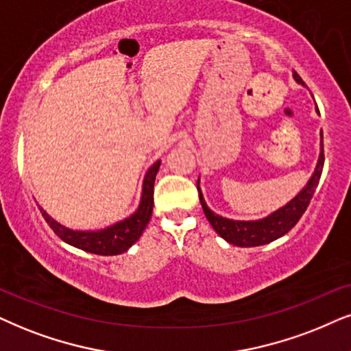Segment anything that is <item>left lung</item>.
Returning a JSON list of instances; mask_svg holds the SVG:
<instances>
[{
	"instance_id": "1",
	"label": "left lung",
	"mask_w": 351,
	"mask_h": 351,
	"mask_svg": "<svg viewBox=\"0 0 351 351\" xmlns=\"http://www.w3.org/2000/svg\"><path fill=\"white\" fill-rule=\"evenodd\" d=\"M293 77L298 84H304L303 79L298 76V73H293ZM321 139H322V132H321ZM322 167H324V147L321 141V154H319L316 170H314L313 176L309 178L308 183H306L304 188L301 189L290 202H287L285 206L259 220H232V219H225V217H221L219 214H214V212L207 207L206 201H204V196L201 193V188H199V181H197L199 201H201V206L204 208V214H206L208 223L212 225V228H214L215 232L225 239V241L241 247L263 246V245H267L270 241H274V239L283 237V234L290 232V230L298 223L301 215L304 214V210L308 208L309 202H311L314 191L317 188L319 180H321V175H322Z\"/></svg>"
}]
</instances>
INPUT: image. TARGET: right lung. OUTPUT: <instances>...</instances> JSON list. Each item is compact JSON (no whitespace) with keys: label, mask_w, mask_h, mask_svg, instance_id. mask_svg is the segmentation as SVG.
I'll list each match as a JSON object with an SVG mask.
<instances>
[{"label":"right lung","mask_w":351,"mask_h":351,"mask_svg":"<svg viewBox=\"0 0 351 351\" xmlns=\"http://www.w3.org/2000/svg\"><path fill=\"white\" fill-rule=\"evenodd\" d=\"M158 168H160V160L155 162L149 168L147 173H145L143 183V196H141L139 207H137L134 214L128 217V219L118 221V223L110 225V227L104 230L79 232V230L66 228L61 223H58L56 220H53L42 207L38 208L53 232L63 239L64 243H68V245L99 256L121 254V252L128 251L134 245L137 239L141 238L145 227H147L154 208V183Z\"/></svg>","instance_id":"obj_1"}]
</instances>
